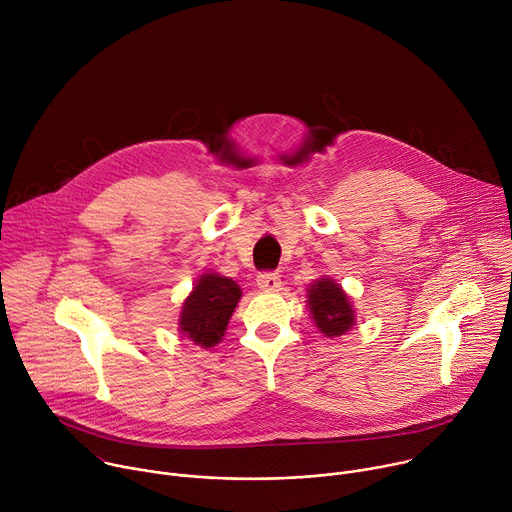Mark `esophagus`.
I'll return each instance as SVG.
<instances>
[{"label": "esophagus", "mask_w": 512, "mask_h": 512, "mask_svg": "<svg viewBox=\"0 0 512 512\" xmlns=\"http://www.w3.org/2000/svg\"><path fill=\"white\" fill-rule=\"evenodd\" d=\"M257 285L263 291H277L281 289V277L275 271H263L257 275Z\"/></svg>", "instance_id": "34e87169"}]
</instances>
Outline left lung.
<instances>
[{
    "label": "left lung",
    "instance_id": "left-lung-1",
    "mask_svg": "<svg viewBox=\"0 0 512 512\" xmlns=\"http://www.w3.org/2000/svg\"><path fill=\"white\" fill-rule=\"evenodd\" d=\"M306 291V304L320 334L326 338H340L352 330L356 324V312L340 283L324 275L314 279Z\"/></svg>",
    "mask_w": 512,
    "mask_h": 512
}]
</instances>
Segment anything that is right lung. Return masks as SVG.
<instances>
[{"instance_id":"1","label":"right lung","mask_w":512,"mask_h":512,"mask_svg":"<svg viewBox=\"0 0 512 512\" xmlns=\"http://www.w3.org/2000/svg\"><path fill=\"white\" fill-rule=\"evenodd\" d=\"M243 298L241 285L221 273H202L178 316V330L196 346L212 348L223 340L229 320Z\"/></svg>"}]
</instances>
